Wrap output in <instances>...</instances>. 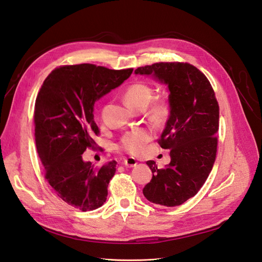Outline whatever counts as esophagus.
I'll return each instance as SVG.
<instances>
[{"label": "esophagus", "instance_id": "1", "mask_svg": "<svg viewBox=\"0 0 262 262\" xmlns=\"http://www.w3.org/2000/svg\"><path fill=\"white\" fill-rule=\"evenodd\" d=\"M137 164H138V162L134 158H128L124 160V165L126 167H134Z\"/></svg>", "mask_w": 262, "mask_h": 262}]
</instances>
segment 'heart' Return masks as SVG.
Returning a JSON list of instances; mask_svg holds the SVG:
<instances>
[{
    "label": "heart",
    "mask_w": 262,
    "mask_h": 262,
    "mask_svg": "<svg viewBox=\"0 0 262 262\" xmlns=\"http://www.w3.org/2000/svg\"><path fill=\"white\" fill-rule=\"evenodd\" d=\"M153 96V89L147 83L137 81L125 89L124 100L130 107L136 109H143L147 103L151 101ZM169 111L168 103L165 99H155L148 108V117L154 121H163L167 117ZM153 138V130L151 128H136L126 132L120 140L119 147L122 151L138 155L144 148V146L150 142Z\"/></svg>",
    "instance_id": "b5f03b06"
}]
</instances>
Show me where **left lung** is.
Masks as SVG:
<instances>
[{
  "mask_svg": "<svg viewBox=\"0 0 262 262\" xmlns=\"http://www.w3.org/2000/svg\"><path fill=\"white\" fill-rule=\"evenodd\" d=\"M137 75H153L167 84L169 117L158 140L171 162L158 168L143 188L147 201L173 207L195 196L206 182L216 159L219 105L207 77L188 62H155L139 67Z\"/></svg>",
  "mask_w": 262,
  "mask_h": 262,
  "instance_id": "left-lung-1",
  "label": "left lung"
}]
</instances>
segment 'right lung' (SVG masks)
I'll return each mask as SVG.
<instances>
[{
  "instance_id": "obj_1",
  "label": "right lung",
  "mask_w": 262,
  "mask_h": 262,
  "mask_svg": "<svg viewBox=\"0 0 262 262\" xmlns=\"http://www.w3.org/2000/svg\"><path fill=\"white\" fill-rule=\"evenodd\" d=\"M132 72L93 63L60 66L47 76L36 97L35 141L45 179L59 199L82 211L102 206L117 165L111 161L94 167L82 160L87 148H95L99 134L95 102Z\"/></svg>"
}]
</instances>
